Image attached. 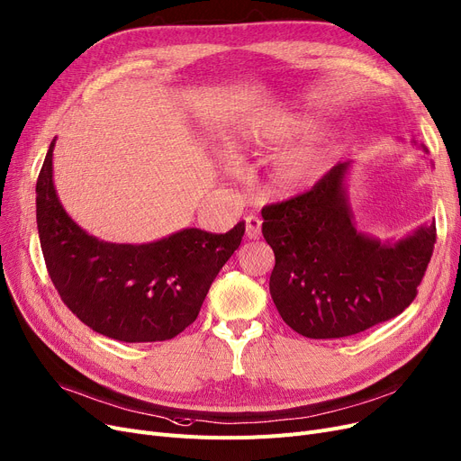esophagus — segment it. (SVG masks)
Returning <instances> with one entry per match:
<instances>
[{
    "label": "esophagus",
    "mask_w": 461,
    "mask_h": 461,
    "mask_svg": "<svg viewBox=\"0 0 461 461\" xmlns=\"http://www.w3.org/2000/svg\"><path fill=\"white\" fill-rule=\"evenodd\" d=\"M246 221V236L249 238V240H259L261 238V219L249 213L244 217Z\"/></svg>",
    "instance_id": "34e87169"
}]
</instances>
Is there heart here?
I'll return each instance as SVG.
<instances>
[{
    "instance_id": "heart-1",
    "label": "heart",
    "mask_w": 461,
    "mask_h": 461,
    "mask_svg": "<svg viewBox=\"0 0 461 461\" xmlns=\"http://www.w3.org/2000/svg\"><path fill=\"white\" fill-rule=\"evenodd\" d=\"M316 172V160L312 155H299L285 162L284 177L287 183H301Z\"/></svg>"
}]
</instances>
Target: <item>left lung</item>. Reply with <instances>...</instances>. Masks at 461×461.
<instances>
[{
  "instance_id": "left-lung-1",
  "label": "left lung",
  "mask_w": 461,
  "mask_h": 461,
  "mask_svg": "<svg viewBox=\"0 0 461 461\" xmlns=\"http://www.w3.org/2000/svg\"><path fill=\"white\" fill-rule=\"evenodd\" d=\"M339 162L310 191L263 208L276 265L270 294L282 320L308 339H342L388 321L418 294L437 242L435 223L397 244L354 225Z\"/></svg>"
}]
</instances>
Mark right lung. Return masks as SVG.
<instances>
[{
    "instance_id": "right-lung-1",
    "label": "right lung",
    "mask_w": 461,
    "mask_h": 461,
    "mask_svg": "<svg viewBox=\"0 0 461 461\" xmlns=\"http://www.w3.org/2000/svg\"><path fill=\"white\" fill-rule=\"evenodd\" d=\"M52 149L54 141L35 185V212L45 265L64 304L92 330L121 342L177 337L240 246L244 221L225 234L183 229L153 244L100 242L62 208L52 185Z\"/></svg>"
}]
</instances>
